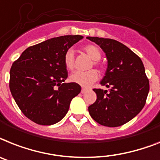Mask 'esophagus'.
Returning a JSON list of instances; mask_svg holds the SVG:
<instances>
[{"mask_svg":"<svg viewBox=\"0 0 160 160\" xmlns=\"http://www.w3.org/2000/svg\"><path fill=\"white\" fill-rule=\"evenodd\" d=\"M87 91H88V89H87V88H83L82 89H81V92H82V93H84V92H86Z\"/></svg>","mask_w":160,"mask_h":160,"instance_id":"34e87169","label":"esophagus"}]
</instances>
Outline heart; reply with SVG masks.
Masks as SVG:
<instances>
[{
  "instance_id": "obj_1",
  "label": "heart",
  "mask_w": 160,
  "mask_h": 160,
  "mask_svg": "<svg viewBox=\"0 0 160 160\" xmlns=\"http://www.w3.org/2000/svg\"><path fill=\"white\" fill-rule=\"evenodd\" d=\"M84 52L93 60V65L100 67L98 60L101 58L102 53L100 49L94 45H87L84 47ZM64 64L67 69L72 70L75 67L74 52L72 49H68L64 55ZM98 79V73L95 70H90L88 72H75L70 76L71 81L80 86L88 88Z\"/></svg>"
}]
</instances>
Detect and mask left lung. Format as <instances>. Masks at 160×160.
<instances>
[{
  "mask_svg": "<svg viewBox=\"0 0 160 160\" xmlns=\"http://www.w3.org/2000/svg\"><path fill=\"white\" fill-rule=\"evenodd\" d=\"M106 53L107 68L100 82L109 92L94 88L97 100L88 107L91 117L102 125L118 127L133 119L146 104L150 84L141 58L112 39L87 37Z\"/></svg>",
  "mask_w": 160,
  "mask_h": 160,
  "instance_id": "left-lung-1",
  "label": "left lung"
}]
</instances>
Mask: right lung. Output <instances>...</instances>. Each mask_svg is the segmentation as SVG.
Here are the masks:
<instances>
[{
	"mask_svg": "<svg viewBox=\"0 0 160 160\" xmlns=\"http://www.w3.org/2000/svg\"><path fill=\"white\" fill-rule=\"evenodd\" d=\"M82 36L54 37L28 47L9 72V89L24 115L41 125L59 122L67 115L72 98L81 87L62 83L68 76L66 52Z\"/></svg>",
	"mask_w": 160,
	"mask_h": 160,
	"instance_id": "1",
	"label": "right lung"
}]
</instances>
